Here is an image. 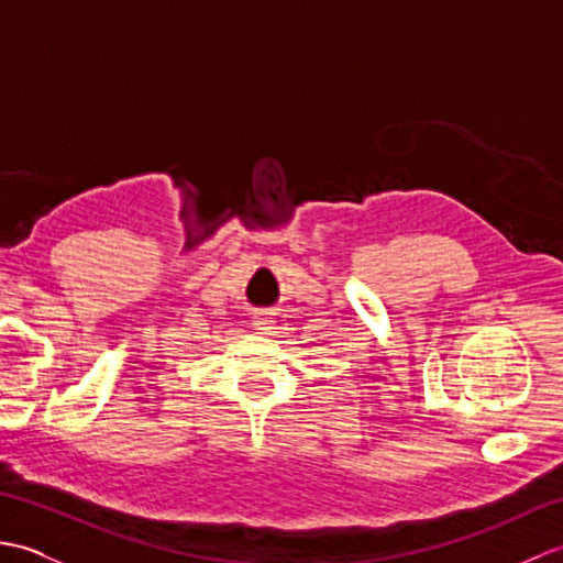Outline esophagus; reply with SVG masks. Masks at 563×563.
I'll return each instance as SVG.
<instances>
[{
    "label": "esophagus",
    "mask_w": 563,
    "mask_h": 563,
    "mask_svg": "<svg viewBox=\"0 0 563 563\" xmlns=\"http://www.w3.org/2000/svg\"><path fill=\"white\" fill-rule=\"evenodd\" d=\"M254 327L258 333H271L275 329V319L268 312H261L254 317Z\"/></svg>",
    "instance_id": "obj_1"
}]
</instances>
